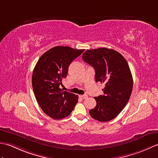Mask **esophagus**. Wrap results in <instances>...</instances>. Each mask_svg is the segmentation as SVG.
Listing matches in <instances>:
<instances>
[{
    "mask_svg": "<svg viewBox=\"0 0 158 158\" xmlns=\"http://www.w3.org/2000/svg\"><path fill=\"white\" fill-rule=\"evenodd\" d=\"M79 97L82 99H86V98H87L88 95H79Z\"/></svg>",
    "mask_w": 158,
    "mask_h": 158,
    "instance_id": "esophagus-1",
    "label": "esophagus"
}]
</instances>
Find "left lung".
Masks as SVG:
<instances>
[{
	"instance_id": "8db88e82",
	"label": "left lung",
	"mask_w": 158,
	"mask_h": 158,
	"mask_svg": "<svg viewBox=\"0 0 158 158\" xmlns=\"http://www.w3.org/2000/svg\"><path fill=\"white\" fill-rule=\"evenodd\" d=\"M82 59L95 71V81L105 83L104 95L95 97V107L89 110L94 119L107 122L120 113L129 101L133 78L127 60L121 54L106 48L88 50Z\"/></svg>"
}]
</instances>
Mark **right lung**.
<instances>
[{
    "instance_id": "1",
    "label": "right lung",
    "mask_w": 158,
    "mask_h": 158,
    "mask_svg": "<svg viewBox=\"0 0 158 158\" xmlns=\"http://www.w3.org/2000/svg\"><path fill=\"white\" fill-rule=\"evenodd\" d=\"M85 50L56 46L42 54L32 76V86L38 104L44 113L54 119L70 114L78 102V96L60 89L72 61Z\"/></svg>"
}]
</instances>
